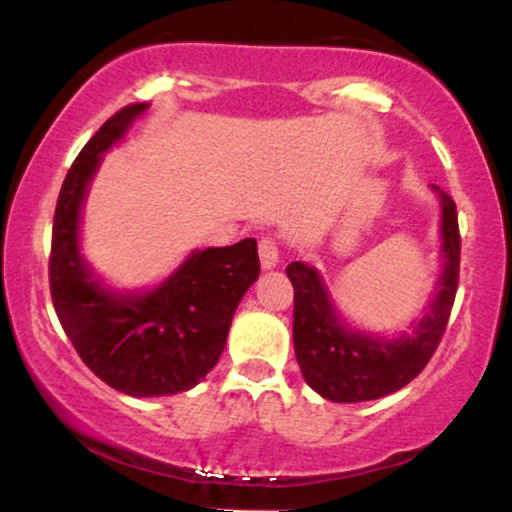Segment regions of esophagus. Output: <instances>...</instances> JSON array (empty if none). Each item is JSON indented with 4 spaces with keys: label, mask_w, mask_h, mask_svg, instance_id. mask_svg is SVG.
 <instances>
[{
    "label": "esophagus",
    "mask_w": 512,
    "mask_h": 512,
    "mask_svg": "<svg viewBox=\"0 0 512 512\" xmlns=\"http://www.w3.org/2000/svg\"><path fill=\"white\" fill-rule=\"evenodd\" d=\"M257 250H260L262 269H272L279 264V240L274 236H262L260 243H257Z\"/></svg>",
    "instance_id": "34e87169"
}]
</instances>
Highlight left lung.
Instances as JSON below:
<instances>
[{
    "instance_id": "obj_1",
    "label": "left lung",
    "mask_w": 512,
    "mask_h": 512,
    "mask_svg": "<svg viewBox=\"0 0 512 512\" xmlns=\"http://www.w3.org/2000/svg\"><path fill=\"white\" fill-rule=\"evenodd\" d=\"M433 190L443 209V257L436 298L414 334L380 339L349 330L337 317L320 274L303 262L286 267L293 284V349L301 373L317 395L332 402H368L402 390L411 383L443 339L460 281V226L448 192Z\"/></svg>"
}]
</instances>
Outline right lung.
I'll use <instances>...</instances> for the list:
<instances>
[{"label":"right lung","mask_w":512,"mask_h":512,"mask_svg":"<svg viewBox=\"0 0 512 512\" xmlns=\"http://www.w3.org/2000/svg\"><path fill=\"white\" fill-rule=\"evenodd\" d=\"M146 108L117 110L69 168L52 221L50 293L76 354L103 383L132 397H161L190 390L216 366L240 298L260 274V257L255 238L197 250L149 293H115L93 279L79 255L81 202L103 151Z\"/></svg>","instance_id":"obj_1"}]
</instances>
